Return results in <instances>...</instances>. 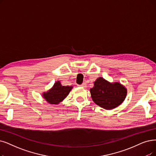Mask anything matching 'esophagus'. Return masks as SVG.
Returning a JSON list of instances; mask_svg holds the SVG:
<instances>
[{
  "instance_id": "34e87169",
  "label": "esophagus",
  "mask_w": 156,
  "mask_h": 156,
  "mask_svg": "<svg viewBox=\"0 0 156 156\" xmlns=\"http://www.w3.org/2000/svg\"><path fill=\"white\" fill-rule=\"evenodd\" d=\"M81 87H83V88H86V83H83L81 85H80Z\"/></svg>"
}]
</instances>
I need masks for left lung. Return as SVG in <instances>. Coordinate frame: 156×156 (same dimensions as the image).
Listing matches in <instances>:
<instances>
[{
  "instance_id": "left-lung-1",
  "label": "left lung",
  "mask_w": 156,
  "mask_h": 156,
  "mask_svg": "<svg viewBox=\"0 0 156 156\" xmlns=\"http://www.w3.org/2000/svg\"><path fill=\"white\" fill-rule=\"evenodd\" d=\"M93 101L105 109H113L120 105L127 95V89L119 83H111L98 77L90 89Z\"/></svg>"
}]
</instances>
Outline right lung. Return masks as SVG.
Returning a JSON list of instances; mask_svg holds the SVG:
<instances>
[{
	"mask_svg": "<svg viewBox=\"0 0 156 156\" xmlns=\"http://www.w3.org/2000/svg\"><path fill=\"white\" fill-rule=\"evenodd\" d=\"M72 88V86H62L59 81H57L51 90L43 93V97L50 104H58L68 95Z\"/></svg>",
	"mask_w": 156,
	"mask_h": 156,
	"instance_id": "right-lung-1",
	"label": "right lung"
}]
</instances>
